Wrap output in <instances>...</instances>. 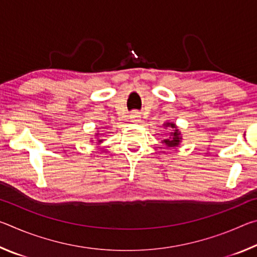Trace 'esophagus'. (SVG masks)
Returning a JSON list of instances; mask_svg holds the SVG:
<instances>
[{"mask_svg":"<svg viewBox=\"0 0 257 257\" xmlns=\"http://www.w3.org/2000/svg\"><path fill=\"white\" fill-rule=\"evenodd\" d=\"M129 119H130V121H132V122H141L142 116L138 112H133L132 114L129 115Z\"/></svg>","mask_w":257,"mask_h":257,"instance_id":"esophagus-1","label":"esophagus"}]
</instances>
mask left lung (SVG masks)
<instances>
[{
    "label": "left lung",
    "mask_w": 257,
    "mask_h": 257,
    "mask_svg": "<svg viewBox=\"0 0 257 257\" xmlns=\"http://www.w3.org/2000/svg\"><path fill=\"white\" fill-rule=\"evenodd\" d=\"M163 125L165 129L169 130V136H168V138L163 139L161 143L167 146L168 149H170V147L179 146L181 144L182 136H181V132L179 130V128L177 127V124L173 122H164Z\"/></svg>",
    "instance_id": "obj_1"
}]
</instances>
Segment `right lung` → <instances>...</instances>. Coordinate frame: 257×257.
<instances>
[{
  "label": "right lung",
  "instance_id": "obj_1",
  "mask_svg": "<svg viewBox=\"0 0 257 257\" xmlns=\"http://www.w3.org/2000/svg\"><path fill=\"white\" fill-rule=\"evenodd\" d=\"M93 139H95V141L97 142V144H101V143L103 142V139H101V137H99V134H98V132L95 134V138H90V142H94Z\"/></svg>",
  "mask_w": 257,
  "mask_h": 257
}]
</instances>
